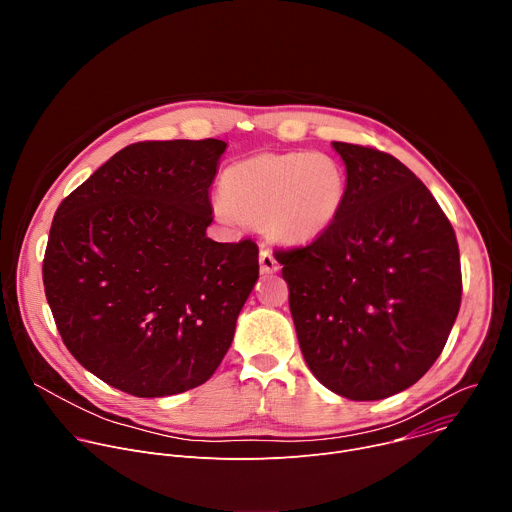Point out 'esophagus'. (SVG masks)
<instances>
[{
    "instance_id": "esophagus-1",
    "label": "esophagus",
    "mask_w": 512,
    "mask_h": 512,
    "mask_svg": "<svg viewBox=\"0 0 512 512\" xmlns=\"http://www.w3.org/2000/svg\"><path fill=\"white\" fill-rule=\"evenodd\" d=\"M259 267H261V273H275V271H279V263H277L273 251L263 249L259 253Z\"/></svg>"
}]
</instances>
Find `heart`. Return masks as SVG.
Here are the masks:
<instances>
[{
    "label": "heart",
    "mask_w": 512,
    "mask_h": 512,
    "mask_svg": "<svg viewBox=\"0 0 512 512\" xmlns=\"http://www.w3.org/2000/svg\"><path fill=\"white\" fill-rule=\"evenodd\" d=\"M346 186V170L332 154H257L225 170L216 210L267 225L277 241L306 245L336 225Z\"/></svg>",
    "instance_id": "b5f03b06"
}]
</instances>
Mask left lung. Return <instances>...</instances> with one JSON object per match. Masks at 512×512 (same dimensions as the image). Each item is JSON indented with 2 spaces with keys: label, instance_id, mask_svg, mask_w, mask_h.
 Returning a JSON list of instances; mask_svg holds the SVG:
<instances>
[{
  "label": "left lung",
  "instance_id": "1",
  "mask_svg": "<svg viewBox=\"0 0 512 512\" xmlns=\"http://www.w3.org/2000/svg\"><path fill=\"white\" fill-rule=\"evenodd\" d=\"M332 148L348 180L336 225L275 259L314 377L346 399L377 401L417 383L442 354L462 302L460 251L407 166L364 145Z\"/></svg>",
  "mask_w": 512,
  "mask_h": 512
}]
</instances>
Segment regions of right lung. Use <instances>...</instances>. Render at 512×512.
Returning <instances> with one entry per match:
<instances>
[{"label": "right lung", "mask_w": 512, "mask_h": 512, "mask_svg": "<svg viewBox=\"0 0 512 512\" xmlns=\"http://www.w3.org/2000/svg\"><path fill=\"white\" fill-rule=\"evenodd\" d=\"M227 143H131L58 206L42 263L62 342L135 397L206 383L259 279L251 239L216 243L208 188Z\"/></svg>", "instance_id": "add662e5"}]
</instances>
